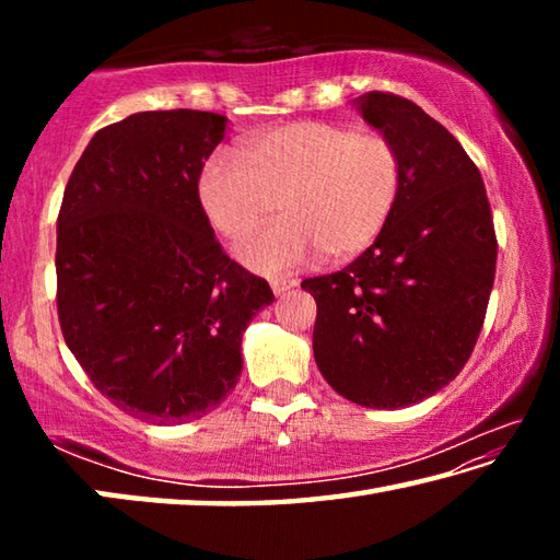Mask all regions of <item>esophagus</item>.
<instances>
[{"mask_svg": "<svg viewBox=\"0 0 560 560\" xmlns=\"http://www.w3.org/2000/svg\"><path fill=\"white\" fill-rule=\"evenodd\" d=\"M296 283H299L296 279H271V289L277 296H283V293L296 287Z\"/></svg>", "mask_w": 560, "mask_h": 560, "instance_id": "esophagus-1", "label": "esophagus"}]
</instances>
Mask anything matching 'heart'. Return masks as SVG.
Returning a JSON list of instances; mask_svg holds the SVG:
<instances>
[{
  "label": "heart",
  "mask_w": 560,
  "mask_h": 560,
  "mask_svg": "<svg viewBox=\"0 0 560 560\" xmlns=\"http://www.w3.org/2000/svg\"><path fill=\"white\" fill-rule=\"evenodd\" d=\"M402 189V158L381 132L301 120L249 140L244 160L214 150L197 197L217 232L236 240L277 210L281 220L236 244L259 273H279L324 252L348 259L371 246Z\"/></svg>",
  "instance_id": "heart-1"
}]
</instances>
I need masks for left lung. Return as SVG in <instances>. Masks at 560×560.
Segmentation results:
<instances>
[{
  "mask_svg": "<svg viewBox=\"0 0 560 560\" xmlns=\"http://www.w3.org/2000/svg\"><path fill=\"white\" fill-rule=\"evenodd\" d=\"M402 158V189L377 240L316 299L314 358L346 400L397 410L428 400L467 363L497 271V234L477 165L417 103L371 91L353 101Z\"/></svg>",
  "mask_w": 560,
  "mask_h": 560,
  "instance_id": "1",
  "label": "left lung"
}]
</instances>
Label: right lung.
<instances>
[{"mask_svg": "<svg viewBox=\"0 0 560 560\" xmlns=\"http://www.w3.org/2000/svg\"><path fill=\"white\" fill-rule=\"evenodd\" d=\"M226 118L143 110L98 130L56 222L66 346L101 395L138 420L214 410L242 373V336L269 283L232 261L197 197Z\"/></svg>", "mask_w": 560, "mask_h": 560, "instance_id": "obj_1", "label": "right lung"}]
</instances>
